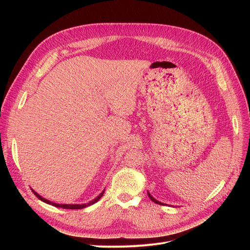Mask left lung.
Listing matches in <instances>:
<instances>
[{
    "instance_id": "left-lung-1",
    "label": "left lung",
    "mask_w": 250,
    "mask_h": 250,
    "mask_svg": "<svg viewBox=\"0 0 250 250\" xmlns=\"http://www.w3.org/2000/svg\"><path fill=\"white\" fill-rule=\"evenodd\" d=\"M148 195H149V198H150V199H151V200H152V201H153L154 203H156V204H158V205H164L163 203H160L159 201H157V200H155V199L153 198V196H152V195H151V194H150L149 192H148Z\"/></svg>"
}]
</instances>
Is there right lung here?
<instances>
[{
    "mask_svg": "<svg viewBox=\"0 0 250 250\" xmlns=\"http://www.w3.org/2000/svg\"><path fill=\"white\" fill-rule=\"evenodd\" d=\"M32 191H33V193L37 196V198L41 200V201H42V202H44V203H46V204H49V205H51V206H55V207H58V208H69V209H78V208H86V207H88V206H91V205H93L94 203H96V202H98L99 200H100V198L101 196L103 195V193H104V190L97 196L96 199H94L93 201H91V202H89L88 204H82V205H61V204H56V203H52V202H49V201H47V200H45V199H43L42 196H41L39 195L38 193H36L33 189H32Z\"/></svg>",
    "mask_w": 250,
    "mask_h": 250,
    "instance_id": "obj_1",
    "label": "right lung"
}]
</instances>
